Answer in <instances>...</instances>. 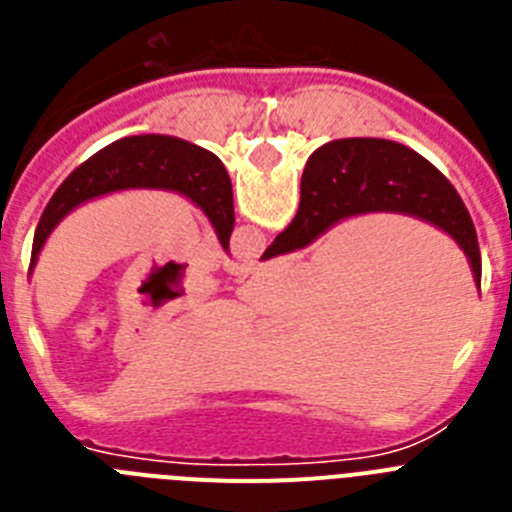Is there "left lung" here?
Masks as SVG:
<instances>
[{"mask_svg":"<svg viewBox=\"0 0 512 512\" xmlns=\"http://www.w3.org/2000/svg\"><path fill=\"white\" fill-rule=\"evenodd\" d=\"M120 189H166V192L184 194L210 217L217 238L228 251L235 212L233 187H230V176L223 161L215 153L182 138L130 135L94 153L79 169L71 171L66 182L56 189L35 228L30 271L38 261L45 238L53 233L63 217L94 197L120 192Z\"/></svg>","mask_w":512,"mask_h":512,"instance_id":"obj_1","label":"left lung"}]
</instances>
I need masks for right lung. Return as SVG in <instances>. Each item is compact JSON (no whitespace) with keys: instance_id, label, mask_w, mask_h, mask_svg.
I'll return each instance as SVG.
<instances>
[{"instance_id":"obj_1","label":"right lung","mask_w":512,"mask_h":512,"mask_svg":"<svg viewBox=\"0 0 512 512\" xmlns=\"http://www.w3.org/2000/svg\"><path fill=\"white\" fill-rule=\"evenodd\" d=\"M364 212H402L449 233L467 253L479 287L477 233L456 189L413 148L382 138L333 140L312 153L302 171L300 210L261 259L305 248L338 220Z\"/></svg>"}]
</instances>
